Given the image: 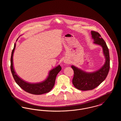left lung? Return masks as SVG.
<instances>
[{
    "mask_svg": "<svg viewBox=\"0 0 121 121\" xmlns=\"http://www.w3.org/2000/svg\"><path fill=\"white\" fill-rule=\"evenodd\" d=\"M91 35L93 43L102 47L105 62L100 69L91 73L72 65L74 71L73 83L76 88L82 91L91 90L98 86L106 79L109 71V52L105 42L98 32L92 31Z\"/></svg>",
    "mask_w": 121,
    "mask_h": 121,
    "instance_id": "1",
    "label": "left lung"
}]
</instances>
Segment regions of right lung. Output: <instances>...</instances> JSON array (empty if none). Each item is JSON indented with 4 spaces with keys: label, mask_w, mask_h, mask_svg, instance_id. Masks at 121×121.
I'll use <instances>...</instances> for the list:
<instances>
[{
    "label": "right lung",
    "mask_w": 121,
    "mask_h": 121,
    "mask_svg": "<svg viewBox=\"0 0 121 121\" xmlns=\"http://www.w3.org/2000/svg\"><path fill=\"white\" fill-rule=\"evenodd\" d=\"M16 43L12 52L10 69L13 78L17 85L25 91L35 95H41L49 92L54 85L57 75L62 69L60 65L49 71L48 75L44 80L36 83L27 82L17 76L13 68V55Z\"/></svg>",
    "instance_id": "1"
}]
</instances>
